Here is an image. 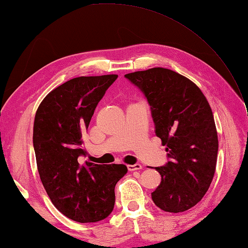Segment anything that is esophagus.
Segmentation results:
<instances>
[{"instance_id": "34e87169", "label": "esophagus", "mask_w": 248, "mask_h": 248, "mask_svg": "<svg viewBox=\"0 0 248 248\" xmlns=\"http://www.w3.org/2000/svg\"><path fill=\"white\" fill-rule=\"evenodd\" d=\"M127 169H128V171L133 172V171L141 170L142 167H141L140 163H136V164H129V166H127Z\"/></svg>"}]
</instances>
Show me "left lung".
Instances as JSON below:
<instances>
[{
  "label": "left lung",
  "mask_w": 248,
  "mask_h": 248,
  "mask_svg": "<svg viewBox=\"0 0 248 248\" xmlns=\"http://www.w3.org/2000/svg\"><path fill=\"white\" fill-rule=\"evenodd\" d=\"M125 78L144 93L155 135L167 146L169 161L155 168L161 183L151 198L163 211L188 210L205 196L216 171L219 144L209 103L192 80L171 69L155 67Z\"/></svg>",
  "instance_id": "1"
}]
</instances>
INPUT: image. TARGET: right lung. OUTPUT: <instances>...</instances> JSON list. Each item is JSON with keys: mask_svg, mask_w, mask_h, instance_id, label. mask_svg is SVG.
I'll return each mask as SVG.
<instances>
[{"mask_svg": "<svg viewBox=\"0 0 248 248\" xmlns=\"http://www.w3.org/2000/svg\"><path fill=\"white\" fill-rule=\"evenodd\" d=\"M117 75L81 76L47 93L33 123L38 172L56 209L76 222H98L111 214L114 187L127 173L124 164L79 162L94 108Z\"/></svg>", "mask_w": 248, "mask_h": 248, "instance_id": "obj_1", "label": "right lung"}]
</instances>
